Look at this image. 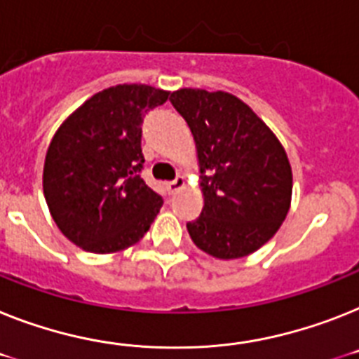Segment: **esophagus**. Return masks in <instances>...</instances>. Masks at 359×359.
Listing matches in <instances>:
<instances>
[{"label": "esophagus", "instance_id": "esophagus-1", "mask_svg": "<svg viewBox=\"0 0 359 359\" xmlns=\"http://www.w3.org/2000/svg\"><path fill=\"white\" fill-rule=\"evenodd\" d=\"M184 184H186L184 177H177V179L171 180V182H168V184H165V189H168V194L173 195V194H177L179 189L184 188Z\"/></svg>", "mask_w": 359, "mask_h": 359}]
</instances>
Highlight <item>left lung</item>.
<instances>
[{
	"label": "left lung",
	"instance_id": "left-lung-1",
	"mask_svg": "<svg viewBox=\"0 0 359 359\" xmlns=\"http://www.w3.org/2000/svg\"><path fill=\"white\" fill-rule=\"evenodd\" d=\"M171 104L188 122L204 206L186 228L217 259L254 254L276 236L292 201V168L279 138L252 107L224 91L179 89Z\"/></svg>",
	"mask_w": 359,
	"mask_h": 359
}]
</instances>
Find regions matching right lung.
I'll use <instances>...</instances> for the list:
<instances>
[{"instance_id": "obj_1", "label": "right lung", "mask_w": 359, "mask_h": 359, "mask_svg": "<svg viewBox=\"0 0 359 359\" xmlns=\"http://www.w3.org/2000/svg\"><path fill=\"white\" fill-rule=\"evenodd\" d=\"M170 91L122 83L93 95L54 133L43 195L54 222L91 254H116L142 239L162 197L140 179L142 122Z\"/></svg>"}]
</instances>
